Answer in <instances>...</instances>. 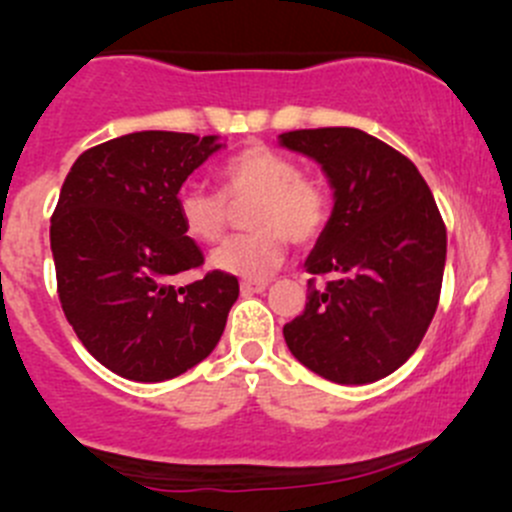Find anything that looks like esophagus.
I'll return each instance as SVG.
<instances>
[{
  "instance_id": "esophagus-1",
  "label": "esophagus",
  "mask_w": 512,
  "mask_h": 512,
  "mask_svg": "<svg viewBox=\"0 0 512 512\" xmlns=\"http://www.w3.org/2000/svg\"><path fill=\"white\" fill-rule=\"evenodd\" d=\"M265 289H267V282H250V280L240 282L242 294H257V292H265Z\"/></svg>"
}]
</instances>
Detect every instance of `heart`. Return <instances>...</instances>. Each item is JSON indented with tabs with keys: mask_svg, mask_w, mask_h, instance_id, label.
Listing matches in <instances>:
<instances>
[{
	"mask_svg": "<svg viewBox=\"0 0 512 512\" xmlns=\"http://www.w3.org/2000/svg\"><path fill=\"white\" fill-rule=\"evenodd\" d=\"M223 195L190 185L178 193V218L185 235L218 242L230 220V203H247L252 232L230 237L210 255V265L242 280H265L282 265L287 240L307 245L317 240L329 218V195L317 180L304 178L297 160L267 146L235 153L218 170Z\"/></svg>",
	"mask_w": 512,
	"mask_h": 512,
	"instance_id": "heart-1",
	"label": "heart"
}]
</instances>
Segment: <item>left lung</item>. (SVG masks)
Listing matches in <instances>:
<instances>
[{"label": "left lung", "mask_w": 512, "mask_h": 512, "mask_svg": "<svg viewBox=\"0 0 512 512\" xmlns=\"http://www.w3.org/2000/svg\"><path fill=\"white\" fill-rule=\"evenodd\" d=\"M317 160L334 208L309 252L307 304L282 334L299 364L334 384H371L421 344L441 297L446 225L409 158L359 128L280 136Z\"/></svg>", "instance_id": "left-lung-1"}]
</instances>
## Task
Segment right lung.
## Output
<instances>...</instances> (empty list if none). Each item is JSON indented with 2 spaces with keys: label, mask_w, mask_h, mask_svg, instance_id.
<instances>
[{
  "label": "right lung",
  "mask_w": 512,
  "mask_h": 512,
  "mask_svg": "<svg viewBox=\"0 0 512 512\" xmlns=\"http://www.w3.org/2000/svg\"><path fill=\"white\" fill-rule=\"evenodd\" d=\"M220 148L218 136L128 133L81 153L61 185L51 218L61 309L89 354L123 379L185 374L223 337L237 277L173 282L203 265L175 200Z\"/></svg>",
  "instance_id": "1"
}]
</instances>
